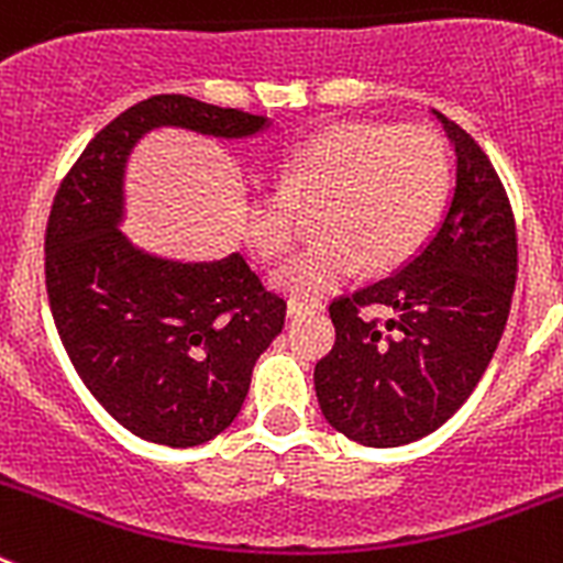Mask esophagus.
<instances>
[{
	"instance_id": "34e87169",
	"label": "esophagus",
	"mask_w": 563,
	"mask_h": 563,
	"mask_svg": "<svg viewBox=\"0 0 563 563\" xmlns=\"http://www.w3.org/2000/svg\"><path fill=\"white\" fill-rule=\"evenodd\" d=\"M321 310H324L321 305H305V301H290V305H287V316L290 318L316 316V312H321Z\"/></svg>"
}]
</instances>
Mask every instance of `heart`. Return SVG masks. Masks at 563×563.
Here are the masks:
<instances>
[{
	"label": "heart",
	"mask_w": 563,
	"mask_h": 563,
	"mask_svg": "<svg viewBox=\"0 0 563 563\" xmlns=\"http://www.w3.org/2000/svg\"><path fill=\"white\" fill-rule=\"evenodd\" d=\"M449 180V154L431 129L335 123L285 154L278 188H247L242 233L262 258L285 256L298 236L296 208L321 202V239L273 273L278 292L318 301L363 265L372 273L406 265L434 231Z\"/></svg>",
	"instance_id": "1"
}]
</instances>
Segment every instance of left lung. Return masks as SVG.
<instances>
[{"mask_svg":"<svg viewBox=\"0 0 563 563\" xmlns=\"http://www.w3.org/2000/svg\"><path fill=\"white\" fill-rule=\"evenodd\" d=\"M434 112L456 152L449 208L389 278L330 305L335 346L316 363L332 429L369 449L431 434L476 389L516 287V222L499 174L465 129ZM386 306L383 325L362 307Z\"/></svg>","mask_w":563,"mask_h":563,"instance_id":"left-lung-1","label":"left lung"}]
</instances>
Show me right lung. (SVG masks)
<instances>
[{
	"instance_id": "obj_1",
	"label": "right lung",
	"mask_w": 563,
	"mask_h": 563,
	"mask_svg": "<svg viewBox=\"0 0 563 563\" xmlns=\"http://www.w3.org/2000/svg\"><path fill=\"white\" fill-rule=\"evenodd\" d=\"M154 129L245 141L271 118L154 96L89 141L58 188L44 236L49 312L92 397L141 440L191 449L236 420L258 355L285 327L242 253L186 262L134 245L126 166Z\"/></svg>"
}]
</instances>
